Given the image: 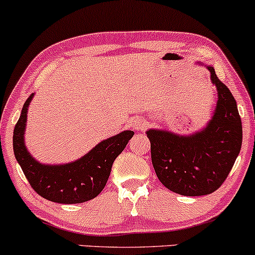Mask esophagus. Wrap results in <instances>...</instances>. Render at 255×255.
Masks as SVG:
<instances>
[{"label": "esophagus", "instance_id": "esophagus-1", "mask_svg": "<svg viewBox=\"0 0 255 255\" xmlns=\"http://www.w3.org/2000/svg\"><path fill=\"white\" fill-rule=\"evenodd\" d=\"M132 125H133V128H136V130H143V128L147 127V122H145L144 119L137 118L132 122Z\"/></svg>", "mask_w": 255, "mask_h": 255}]
</instances>
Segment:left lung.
Returning <instances> with one entry per match:
<instances>
[{
  "mask_svg": "<svg viewBox=\"0 0 255 255\" xmlns=\"http://www.w3.org/2000/svg\"><path fill=\"white\" fill-rule=\"evenodd\" d=\"M218 101L207 127L190 136L164 130L147 131L151 162L159 181L179 195L201 196L227 179L242 145V123L233 94L207 66Z\"/></svg>",
  "mask_w": 255,
  "mask_h": 255,
  "instance_id": "8db88e82",
  "label": "left lung"
}]
</instances>
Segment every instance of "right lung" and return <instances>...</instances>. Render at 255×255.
I'll return each mask as SVG.
<instances>
[{
	"mask_svg": "<svg viewBox=\"0 0 255 255\" xmlns=\"http://www.w3.org/2000/svg\"><path fill=\"white\" fill-rule=\"evenodd\" d=\"M33 94L22 106L13 132V150L16 161L28 183L38 195L58 204H82L104 190L112 165L133 136V131H123L100 142L89 153L73 162L44 165L30 155L24 142L27 108Z\"/></svg>",
	"mask_w": 255,
	"mask_h": 255,
	"instance_id": "right-lung-1",
	"label": "right lung"
}]
</instances>
